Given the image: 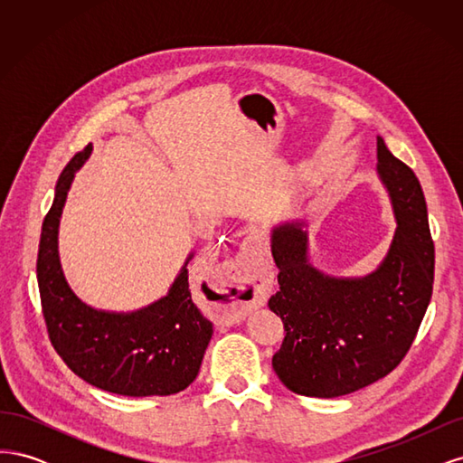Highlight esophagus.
<instances>
[{
	"mask_svg": "<svg viewBox=\"0 0 463 463\" xmlns=\"http://www.w3.org/2000/svg\"><path fill=\"white\" fill-rule=\"evenodd\" d=\"M216 305V320L220 325H237L250 309L266 303L269 298V264L262 255L260 243L249 240L243 243L241 253L232 269L230 282L222 291Z\"/></svg>",
	"mask_w": 463,
	"mask_h": 463,
	"instance_id": "esophagus-1",
	"label": "esophagus"
}]
</instances>
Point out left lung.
<instances>
[{"label":"left lung","instance_id":"1","mask_svg":"<svg viewBox=\"0 0 463 463\" xmlns=\"http://www.w3.org/2000/svg\"><path fill=\"white\" fill-rule=\"evenodd\" d=\"M376 174L388 191L396 232L373 272L340 278L318 270L303 220L270 232L279 291L269 307L286 328L272 367L296 394L338 398L376 383L400 365L425 317L434 245L423 189L383 137H376Z\"/></svg>","mask_w":463,"mask_h":463}]
</instances>
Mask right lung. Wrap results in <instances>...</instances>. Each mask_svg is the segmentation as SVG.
I'll use <instances>...</instances> for the list:
<instances>
[{
  "label": "right lung",
  "mask_w": 463,
  "mask_h": 463,
  "mask_svg": "<svg viewBox=\"0 0 463 463\" xmlns=\"http://www.w3.org/2000/svg\"><path fill=\"white\" fill-rule=\"evenodd\" d=\"M92 145L61 172L42 223L36 276L52 345L82 381L111 394L143 398L185 390L199 374L213 322L191 299L185 259L164 298L129 313L94 309L69 286L60 260V220L75 174Z\"/></svg>",
  "instance_id": "1"
}]
</instances>
